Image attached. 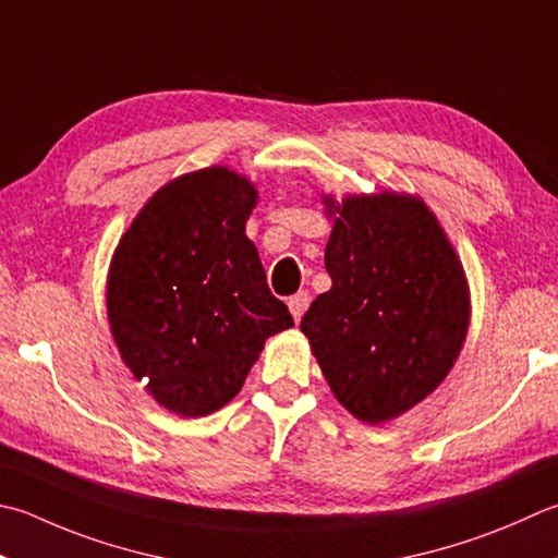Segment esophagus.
I'll return each instance as SVG.
<instances>
[{
  "label": "esophagus",
  "instance_id": "esophagus-1",
  "mask_svg": "<svg viewBox=\"0 0 558 558\" xmlns=\"http://www.w3.org/2000/svg\"><path fill=\"white\" fill-rule=\"evenodd\" d=\"M288 307H290V314L294 316V322H300L302 314L307 312V307H310V292L292 294V298L288 300Z\"/></svg>",
  "mask_w": 558,
  "mask_h": 558
}]
</instances>
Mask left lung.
<instances>
[{
	"mask_svg": "<svg viewBox=\"0 0 558 558\" xmlns=\"http://www.w3.org/2000/svg\"><path fill=\"white\" fill-rule=\"evenodd\" d=\"M326 244L331 290L300 324L331 391L355 418L381 423L423 401L464 343L462 264L423 201L353 195Z\"/></svg>",
	"mask_w": 558,
	"mask_h": 558,
	"instance_id": "8db88e82",
	"label": "left lung"
}]
</instances>
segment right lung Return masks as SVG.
<instances>
[{"mask_svg": "<svg viewBox=\"0 0 558 558\" xmlns=\"http://www.w3.org/2000/svg\"><path fill=\"white\" fill-rule=\"evenodd\" d=\"M254 205L234 171H195L157 191L116 248L106 304L118 351L179 416L222 409L266 338L294 324L244 234Z\"/></svg>", "mask_w": 558, "mask_h": 558, "instance_id": "obj_1", "label": "right lung"}]
</instances>
